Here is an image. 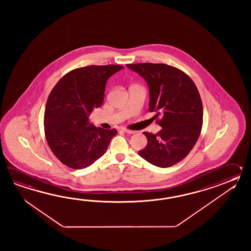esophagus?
I'll return each mask as SVG.
<instances>
[{
  "mask_svg": "<svg viewBox=\"0 0 251 251\" xmlns=\"http://www.w3.org/2000/svg\"><path fill=\"white\" fill-rule=\"evenodd\" d=\"M123 132H125L126 133H129V134H132V133H135V131H133V130H129V129H123Z\"/></svg>",
  "mask_w": 251,
  "mask_h": 251,
  "instance_id": "esophagus-1",
  "label": "esophagus"
}]
</instances>
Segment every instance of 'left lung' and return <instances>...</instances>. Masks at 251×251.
<instances>
[{
	"label": "left lung",
	"instance_id": "1",
	"mask_svg": "<svg viewBox=\"0 0 251 251\" xmlns=\"http://www.w3.org/2000/svg\"><path fill=\"white\" fill-rule=\"evenodd\" d=\"M126 66L147 81L150 112L156 113L155 119L162 116L156 120L162 127L160 132H144L148 144L139 155L160 168L175 165L191 151L201 133L203 103L198 88L187 74L168 64Z\"/></svg>",
	"mask_w": 251,
	"mask_h": 251
}]
</instances>
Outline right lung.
I'll return each mask as SVG.
<instances>
[{"label": "right lung", "instance_id": "right-lung-1", "mask_svg": "<svg viewBox=\"0 0 251 251\" xmlns=\"http://www.w3.org/2000/svg\"><path fill=\"white\" fill-rule=\"evenodd\" d=\"M122 65H90L64 75L48 96L44 129L54 156L71 169H84L107 151L116 129L97 128L88 116L101 107L107 80Z\"/></svg>", "mask_w": 251, "mask_h": 251}]
</instances>
